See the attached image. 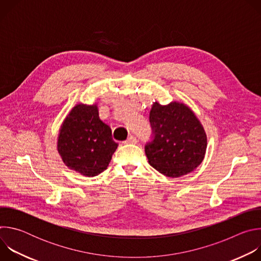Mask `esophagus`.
<instances>
[{"mask_svg": "<svg viewBox=\"0 0 261 261\" xmlns=\"http://www.w3.org/2000/svg\"><path fill=\"white\" fill-rule=\"evenodd\" d=\"M136 142H137V139H136V137L133 136V135H130V136L124 141V143H126V144H134V143H136Z\"/></svg>", "mask_w": 261, "mask_h": 261, "instance_id": "34e87169", "label": "esophagus"}]
</instances>
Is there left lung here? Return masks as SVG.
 <instances>
[{
  "mask_svg": "<svg viewBox=\"0 0 261 261\" xmlns=\"http://www.w3.org/2000/svg\"><path fill=\"white\" fill-rule=\"evenodd\" d=\"M153 140L144 151L160 173L178 177L193 171L203 160L206 134L193 111L184 103L155 102L150 113Z\"/></svg>",
  "mask_w": 261,
  "mask_h": 261,
  "instance_id": "left-lung-1",
  "label": "left lung"
}]
</instances>
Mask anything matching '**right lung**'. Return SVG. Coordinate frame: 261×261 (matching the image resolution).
Listing matches in <instances>:
<instances>
[{
    "label": "right lung",
    "mask_w": 261,
    "mask_h": 261,
    "mask_svg": "<svg viewBox=\"0 0 261 261\" xmlns=\"http://www.w3.org/2000/svg\"><path fill=\"white\" fill-rule=\"evenodd\" d=\"M117 147L110 127L99 119L96 104L74 106L61 126L58 152L66 166L83 175L104 171Z\"/></svg>",
    "instance_id": "add662e5"
}]
</instances>
